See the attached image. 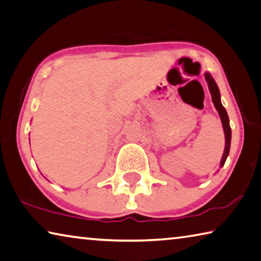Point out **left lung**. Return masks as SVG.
Here are the masks:
<instances>
[{"mask_svg":"<svg viewBox=\"0 0 261 261\" xmlns=\"http://www.w3.org/2000/svg\"><path fill=\"white\" fill-rule=\"evenodd\" d=\"M205 80H206V82H208L209 90H210V94H212L214 106H215V108L217 109L218 114H220V117L222 119V124H223V129H224L225 148H224V153H223V156L221 160V167H222V166H224L225 160L227 158V155H229L230 144H231V127L229 124V117H227L226 110L221 103V94H220V89H218L216 82H215L213 76L210 75L209 73H205Z\"/></svg>","mask_w":261,"mask_h":261,"instance_id":"left-lung-1","label":"left lung"}]
</instances>
